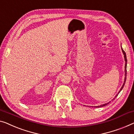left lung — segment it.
I'll return each instance as SVG.
<instances>
[{"instance_id":"obj_1","label":"left lung","mask_w":134,"mask_h":134,"mask_svg":"<svg viewBox=\"0 0 134 134\" xmlns=\"http://www.w3.org/2000/svg\"><path fill=\"white\" fill-rule=\"evenodd\" d=\"M121 50H122V52H123V55H124V58H125V81H124V83H123V85H122V87H121V89L120 90V91H119V93L120 92V91L121 90L123 89V87H124V85H125V82H126V65H127V58H126V53H125V52L123 51V49L122 48H121ZM118 93V94H119ZM117 96H118V94H117L116 96H115V97H117ZM109 103H105V104H103V105H100V106H98V107H103V106H105V105H107V104H108Z\"/></svg>"}]
</instances>
